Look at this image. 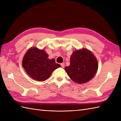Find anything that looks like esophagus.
I'll use <instances>...</instances> for the list:
<instances>
[{"label":"esophagus","instance_id":"34e87169","mask_svg":"<svg viewBox=\"0 0 121 121\" xmlns=\"http://www.w3.org/2000/svg\"><path fill=\"white\" fill-rule=\"evenodd\" d=\"M61 66L62 68H64V67H65V63H61Z\"/></svg>","mask_w":121,"mask_h":121}]
</instances>
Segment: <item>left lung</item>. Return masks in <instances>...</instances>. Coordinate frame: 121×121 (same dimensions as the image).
<instances>
[{"label": "left lung", "instance_id": "8db88e82", "mask_svg": "<svg viewBox=\"0 0 121 121\" xmlns=\"http://www.w3.org/2000/svg\"><path fill=\"white\" fill-rule=\"evenodd\" d=\"M98 68V61L93 53L83 48L74 51L70 58V65L65 67V71L73 82L83 84L94 78Z\"/></svg>", "mask_w": 121, "mask_h": 121}]
</instances>
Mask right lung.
Returning <instances> with one entry per match:
<instances>
[{
    "label": "right lung",
    "instance_id": "1",
    "mask_svg": "<svg viewBox=\"0 0 121 121\" xmlns=\"http://www.w3.org/2000/svg\"><path fill=\"white\" fill-rule=\"evenodd\" d=\"M22 66L28 75L39 82L47 80L53 71L61 66L54 59H48V55L44 50L36 47L27 51L23 58Z\"/></svg>",
    "mask_w": 121,
    "mask_h": 121
}]
</instances>
